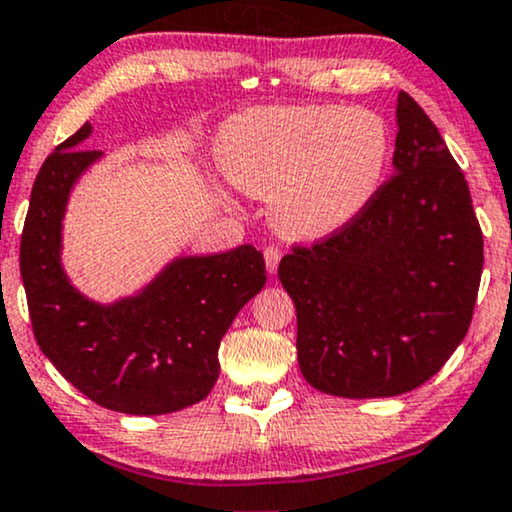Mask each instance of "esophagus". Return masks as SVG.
<instances>
[{
	"instance_id": "esophagus-1",
	"label": "esophagus",
	"mask_w": 512,
	"mask_h": 512,
	"mask_svg": "<svg viewBox=\"0 0 512 512\" xmlns=\"http://www.w3.org/2000/svg\"><path fill=\"white\" fill-rule=\"evenodd\" d=\"M280 249H277V246H266V249H263V258H266V268H268V273L270 275H275V270H277V266H280Z\"/></svg>"
}]
</instances>
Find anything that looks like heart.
Returning <instances> with one entry per match:
<instances>
[{"label": "heart", "mask_w": 512, "mask_h": 512, "mask_svg": "<svg viewBox=\"0 0 512 512\" xmlns=\"http://www.w3.org/2000/svg\"><path fill=\"white\" fill-rule=\"evenodd\" d=\"M216 159L242 192L270 197L277 235L313 242L370 206L389 170L391 135L368 109L261 106L223 125Z\"/></svg>", "instance_id": "heart-1"}]
</instances>
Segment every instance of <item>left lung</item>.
Segmentation results:
<instances>
[{"label":"left lung","mask_w":512,"mask_h":512,"mask_svg":"<svg viewBox=\"0 0 512 512\" xmlns=\"http://www.w3.org/2000/svg\"><path fill=\"white\" fill-rule=\"evenodd\" d=\"M396 175L342 232L280 261L304 380L342 399L425 384L468 334L484 239L437 125L399 92Z\"/></svg>","instance_id":"8db88e82"}]
</instances>
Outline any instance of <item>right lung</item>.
<instances>
[{"mask_svg": "<svg viewBox=\"0 0 512 512\" xmlns=\"http://www.w3.org/2000/svg\"><path fill=\"white\" fill-rule=\"evenodd\" d=\"M85 123L37 173L21 237V277L37 344L54 368L99 406L166 415L206 399L220 339L266 285L263 254L175 256L135 294L102 304L63 268V218L75 185L104 151L82 149Z\"/></svg>", "mask_w": 512, "mask_h": 512, "instance_id": "right-lung-1", "label": "right lung"}]
</instances>
